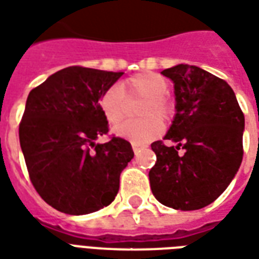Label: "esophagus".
<instances>
[{"instance_id":"obj_1","label":"esophagus","mask_w":259,"mask_h":259,"mask_svg":"<svg viewBox=\"0 0 259 259\" xmlns=\"http://www.w3.org/2000/svg\"><path fill=\"white\" fill-rule=\"evenodd\" d=\"M132 148H133V151H135V154H139L140 149L143 148L140 144H132Z\"/></svg>"}]
</instances>
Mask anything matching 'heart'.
<instances>
[{"label":"heart","mask_w":259,"mask_h":259,"mask_svg":"<svg viewBox=\"0 0 259 259\" xmlns=\"http://www.w3.org/2000/svg\"><path fill=\"white\" fill-rule=\"evenodd\" d=\"M168 82L156 72H140L129 76L119 85H111L99 97V107L110 124L119 123L126 112V99H144L139 108L143 119L126 120L114 129L115 135L133 144H145L163 132L159 119H167L173 107L167 97ZM158 118L156 120L154 116Z\"/></svg>","instance_id":"heart-1"}]
</instances>
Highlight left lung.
<instances>
[{
  "label": "left lung",
  "instance_id": "1",
  "mask_svg": "<svg viewBox=\"0 0 259 259\" xmlns=\"http://www.w3.org/2000/svg\"><path fill=\"white\" fill-rule=\"evenodd\" d=\"M162 74L174 82L177 110L164 140L177 147L151 144L156 162L149 184L164 206L199 210L227 189L240 167L244 115L231 86L207 71L178 64Z\"/></svg>",
  "mask_w": 259,
  "mask_h": 259
}]
</instances>
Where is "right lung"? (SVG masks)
<instances>
[{"label": "right lung", "instance_id": "1", "mask_svg": "<svg viewBox=\"0 0 259 259\" xmlns=\"http://www.w3.org/2000/svg\"><path fill=\"white\" fill-rule=\"evenodd\" d=\"M123 72L72 66L34 88L19 124L28 176L45 202L59 211L82 215L108 206L119 177L135 156L129 141L108 133L99 97Z\"/></svg>", "mask_w": 259, "mask_h": 259}]
</instances>
